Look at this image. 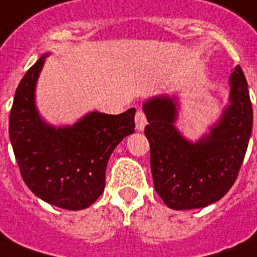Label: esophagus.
Here are the masks:
<instances>
[{"instance_id":"esophagus-1","label":"esophagus","mask_w":257,"mask_h":257,"mask_svg":"<svg viewBox=\"0 0 257 257\" xmlns=\"http://www.w3.org/2000/svg\"><path fill=\"white\" fill-rule=\"evenodd\" d=\"M147 124V116L146 113L143 110H137L136 113V127H137V130L139 132H143L144 130V127Z\"/></svg>"}]
</instances>
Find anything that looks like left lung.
Segmentation results:
<instances>
[{
  "mask_svg": "<svg viewBox=\"0 0 257 257\" xmlns=\"http://www.w3.org/2000/svg\"><path fill=\"white\" fill-rule=\"evenodd\" d=\"M229 105L210 134L190 143L175 127V99L158 96L143 105L148 124L154 187L166 206L193 210L213 204L232 187L252 133L253 111L239 65L229 77Z\"/></svg>",
  "mask_w": 257,
  "mask_h": 257,
  "instance_id": "obj_1",
  "label": "left lung"
}]
</instances>
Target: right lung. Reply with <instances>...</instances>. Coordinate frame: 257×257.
<instances>
[{
	"label": "right lung",
	"mask_w": 257,
	"mask_h": 257,
	"mask_svg": "<svg viewBox=\"0 0 257 257\" xmlns=\"http://www.w3.org/2000/svg\"><path fill=\"white\" fill-rule=\"evenodd\" d=\"M40 57L18 85L10 114V139L26 186L49 204L84 210L105 189L107 161L118 143L134 133L132 107L120 114L92 111L74 125L43 121L35 105Z\"/></svg>",
	"instance_id": "obj_1"
}]
</instances>
